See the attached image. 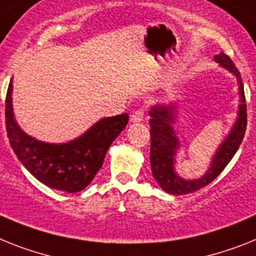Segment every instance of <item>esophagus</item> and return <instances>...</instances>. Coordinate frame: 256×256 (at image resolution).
Masks as SVG:
<instances>
[{"label":"esophagus","mask_w":256,"mask_h":256,"mask_svg":"<svg viewBox=\"0 0 256 256\" xmlns=\"http://www.w3.org/2000/svg\"><path fill=\"white\" fill-rule=\"evenodd\" d=\"M144 118V112L139 109V110H135L132 116H130V121L132 122H142Z\"/></svg>","instance_id":"esophagus-1"}]
</instances>
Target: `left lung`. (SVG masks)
Masks as SVG:
<instances>
[{
    "label": "left lung",
    "mask_w": 256,
    "mask_h": 256,
    "mask_svg": "<svg viewBox=\"0 0 256 256\" xmlns=\"http://www.w3.org/2000/svg\"><path fill=\"white\" fill-rule=\"evenodd\" d=\"M214 62H218L222 68L236 76L240 94V105H238V114L236 122L232 126L230 132L226 138L221 142V144L214 152L211 165L204 176L198 180H184L180 177L176 172V154L181 144L173 128L176 122V108L177 105L170 104H156L148 112L151 116L150 126H151V169L154 180L160 184L164 191L173 195L190 194L192 191L204 188L211 184L214 178L224 170L229 161L233 158L237 150L244 140L246 124H248V113H246V98H244V84H242L241 74L233 64L229 56L225 53H218L214 57Z\"/></svg>",
    "instance_id": "left-lung-1"
}]
</instances>
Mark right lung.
<instances>
[{"mask_svg":"<svg viewBox=\"0 0 256 256\" xmlns=\"http://www.w3.org/2000/svg\"><path fill=\"white\" fill-rule=\"evenodd\" d=\"M6 132L12 151L36 180L54 190L78 192L91 184L108 148L126 128L128 114L102 118L68 143H46L19 128L12 112V79L6 95Z\"/></svg>","mask_w":256,"mask_h":256,"instance_id":"right-lung-1","label":"right lung"}]
</instances>
